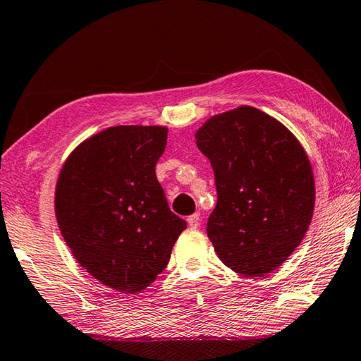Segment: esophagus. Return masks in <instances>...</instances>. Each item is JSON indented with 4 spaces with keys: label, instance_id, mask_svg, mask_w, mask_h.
I'll list each match as a JSON object with an SVG mask.
<instances>
[{
    "label": "esophagus",
    "instance_id": "esophagus-1",
    "mask_svg": "<svg viewBox=\"0 0 361 361\" xmlns=\"http://www.w3.org/2000/svg\"><path fill=\"white\" fill-rule=\"evenodd\" d=\"M187 223H188V226L192 227V229H197L198 224H200V213H193V214L188 216Z\"/></svg>",
    "mask_w": 361,
    "mask_h": 361
}]
</instances>
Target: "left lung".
I'll list each match as a JSON object with an SVG mask.
<instances>
[{
    "label": "left lung",
    "mask_w": 361,
    "mask_h": 361,
    "mask_svg": "<svg viewBox=\"0 0 361 361\" xmlns=\"http://www.w3.org/2000/svg\"><path fill=\"white\" fill-rule=\"evenodd\" d=\"M195 138L214 171L218 202L207 234L219 259L248 277L271 273L312 223L314 179L307 153L287 127L252 106L213 116Z\"/></svg>",
    "instance_id": "8db88e82"
}]
</instances>
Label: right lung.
I'll return each instance as SVG.
<instances>
[{
	"instance_id": "obj_1",
	"label": "right lung",
	"mask_w": 361,
	"mask_h": 361,
	"mask_svg": "<svg viewBox=\"0 0 361 361\" xmlns=\"http://www.w3.org/2000/svg\"><path fill=\"white\" fill-rule=\"evenodd\" d=\"M166 140V127H109L80 143L61 169L54 197L61 234L87 273L118 292L152 284L187 227L171 212L154 171Z\"/></svg>"
}]
</instances>
